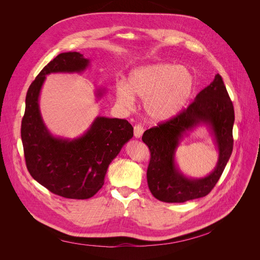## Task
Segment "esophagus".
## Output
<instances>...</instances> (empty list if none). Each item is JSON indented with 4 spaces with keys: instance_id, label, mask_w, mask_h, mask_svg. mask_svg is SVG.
<instances>
[{
    "instance_id": "esophagus-1",
    "label": "esophagus",
    "mask_w": 260,
    "mask_h": 260,
    "mask_svg": "<svg viewBox=\"0 0 260 260\" xmlns=\"http://www.w3.org/2000/svg\"><path fill=\"white\" fill-rule=\"evenodd\" d=\"M143 132H144L143 126H141L139 124L134 126V135H135L136 138H140L141 136H142V134H143Z\"/></svg>"
}]
</instances>
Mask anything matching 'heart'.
Wrapping results in <instances>:
<instances>
[{"mask_svg": "<svg viewBox=\"0 0 260 260\" xmlns=\"http://www.w3.org/2000/svg\"><path fill=\"white\" fill-rule=\"evenodd\" d=\"M195 77L187 67L171 63H154L133 70L126 84L116 88L118 102L133 107L135 97L144 99L148 119L166 122L178 116L187 106L195 91Z\"/></svg>", "mask_w": 260, "mask_h": 260, "instance_id": "heart-1", "label": "heart"}]
</instances>
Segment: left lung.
<instances>
[{"instance_id": "8db88e82", "label": "left lung", "mask_w": 260, "mask_h": 260, "mask_svg": "<svg viewBox=\"0 0 260 260\" xmlns=\"http://www.w3.org/2000/svg\"><path fill=\"white\" fill-rule=\"evenodd\" d=\"M234 106L220 75L202 89L186 109L175 118L144 132L142 141L148 146L151 160L146 178L155 198L163 202H185L207 196L219 180L233 151ZM199 124L208 125L218 146L215 170L207 177L190 180L174 165V152L187 131Z\"/></svg>"}]
</instances>
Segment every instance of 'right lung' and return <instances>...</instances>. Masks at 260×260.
<instances>
[{"instance_id": "1", "label": "right lung", "mask_w": 260, "mask_h": 260, "mask_svg": "<svg viewBox=\"0 0 260 260\" xmlns=\"http://www.w3.org/2000/svg\"><path fill=\"white\" fill-rule=\"evenodd\" d=\"M89 64L80 52H63L50 61L30 84L25 100L21 138L26 167L32 178L51 193L70 199L92 197L104 184L109 163L134 135L125 119L97 117L77 139L57 138L41 117L39 95L51 73H81ZM103 90H98L101 97Z\"/></svg>"}]
</instances>
